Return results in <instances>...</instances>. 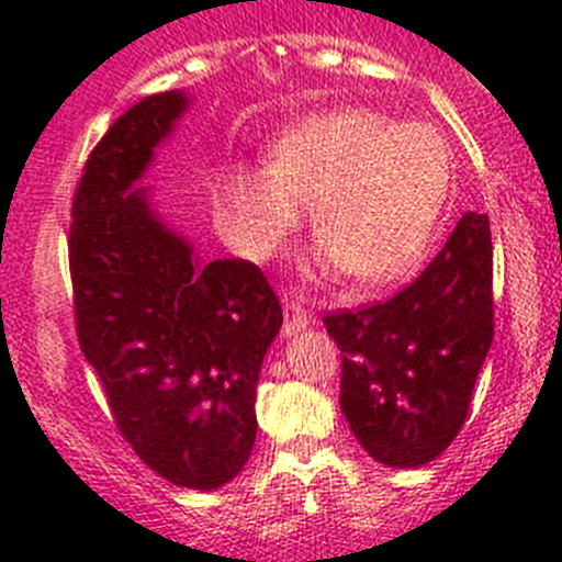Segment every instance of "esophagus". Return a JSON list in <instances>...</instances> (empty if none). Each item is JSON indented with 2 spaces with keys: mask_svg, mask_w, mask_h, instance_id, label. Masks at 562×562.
<instances>
[{
  "mask_svg": "<svg viewBox=\"0 0 562 562\" xmlns=\"http://www.w3.org/2000/svg\"><path fill=\"white\" fill-rule=\"evenodd\" d=\"M306 324H310V312L304 310V304L295 297H284V335H295L306 329Z\"/></svg>",
  "mask_w": 562,
  "mask_h": 562,
  "instance_id": "esophagus-1",
  "label": "esophagus"
}]
</instances>
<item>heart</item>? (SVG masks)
I'll return each instance as SVG.
<instances>
[{
	"label": "heart",
	"mask_w": 562,
	"mask_h": 562,
	"mask_svg": "<svg viewBox=\"0 0 562 562\" xmlns=\"http://www.w3.org/2000/svg\"><path fill=\"white\" fill-rule=\"evenodd\" d=\"M450 180L448 143L430 123L340 109L276 140L267 171L225 173L213 213L238 256L267 261L295 233L301 205H312L326 265H340L360 290H380L422 265Z\"/></svg>",
	"instance_id": "b5f03b06"
}]
</instances>
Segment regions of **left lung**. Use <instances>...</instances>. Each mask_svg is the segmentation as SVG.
Masks as SVG:
<instances>
[{
	"label": "left lung",
	"mask_w": 562,
	"mask_h": 562,
	"mask_svg": "<svg viewBox=\"0 0 562 562\" xmlns=\"http://www.w3.org/2000/svg\"><path fill=\"white\" fill-rule=\"evenodd\" d=\"M342 355L340 408L362 450L422 467L450 448L493 346L490 216L467 211L414 284L324 315Z\"/></svg>",
	"instance_id": "1"
}]
</instances>
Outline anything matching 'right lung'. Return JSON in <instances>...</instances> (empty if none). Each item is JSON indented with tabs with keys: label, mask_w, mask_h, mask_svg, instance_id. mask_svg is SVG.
<instances>
[{
	"label": "right lung",
	"mask_w": 562,
	"mask_h": 562,
	"mask_svg": "<svg viewBox=\"0 0 562 562\" xmlns=\"http://www.w3.org/2000/svg\"><path fill=\"white\" fill-rule=\"evenodd\" d=\"M186 106L182 92L143 98L92 148L69 276L78 342L123 439L171 484L216 490L250 459L258 371L284 315L252 261L200 265L134 188Z\"/></svg>",
	"instance_id": "right-lung-1"
}]
</instances>
